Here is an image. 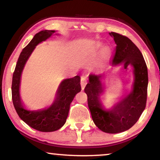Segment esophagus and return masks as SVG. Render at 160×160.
<instances>
[{
    "mask_svg": "<svg viewBox=\"0 0 160 160\" xmlns=\"http://www.w3.org/2000/svg\"><path fill=\"white\" fill-rule=\"evenodd\" d=\"M87 83H88V78H87V77H85V76H82V78H81V82H80L81 88H82V90L85 89Z\"/></svg>",
    "mask_w": 160,
    "mask_h": 160,
    "instance_id": "obj_1",
    "label": "esophagus"
}]
</instances>
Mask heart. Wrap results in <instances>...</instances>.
Instances as JSON below:
<instances>
[{
    "label": "heart",
    "instance_id": "1",
    "mask_svg": "<svg viewBox=\"0 0 160 160\" xmlns=\"http://www.w3.org/2000/svg\"><path fill=\"white\" fill-rule=\"evenodd\" d=\"M100 46L98 45L97 47V48H99ZM111 55V50L108 47H105L104 48H103V50L102 51V57L104 60H107L109 58V56Z\"/></svg>",
    "mask_w": 160,
    "mask_h": 160
}]
</instances>
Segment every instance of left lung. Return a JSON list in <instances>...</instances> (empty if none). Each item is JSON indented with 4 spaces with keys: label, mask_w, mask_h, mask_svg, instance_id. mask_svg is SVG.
I'll return each mask as SVG.
<instances>
[{
    "label": "left lung",
    "mask_w": 160,
    "mask_h": 160,
    "mask_svg": "<svg viewBox=\"0 0 160 160\" xmlns=\"http://www.w3.org/2000/svg\"><path fill=\"white\" fill-rule=\"evenodd\" d=\"M116 44L112 66L123 63L133 68L134 81L132 90L113 107L103 108L100 95L103 93L101 82L104 75L90 74L85 92L92 118L97 128L108 133L126 131L137 122L145 109L147 102L148 74L147 65L139 48L128 37L110 32Z\"/></svg>",
    "instance_id": "obj_1"
}]
</instances>
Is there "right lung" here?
Returning a JSON list of instances; mask_svg holds the SVG:
<instances>
[{"label": "right lung", "instance_id": "right-lung-1", "mask_svg": "<svg viewBox=\"0 0 160 160\" xmlns=\"http://www.w3.org/2000/svg\"><path fill=\"white\" fill-rule=\"evenodd\" d=\"M55 32L43 30L34 35L31 42L21 52L12 75V99L19 117L32 128L42 132L57 131L64 125L68 115L70 103L76 94L81 90L80 77L76 75L62 81L58 88L55 100L47 109L30 111L24 108L20 94L22 72L36 46L47 40Z\"/></svg>", "mask_w": 160, "mask_h": 160}]
</instances>
